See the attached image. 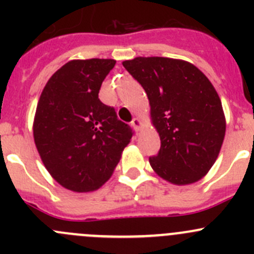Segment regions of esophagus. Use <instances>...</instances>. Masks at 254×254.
I'll return each instance as SVG.
<instances>
[{
    "label": "esophagus",
    "mask_w": 254,
    "mask_h": 254,
    "mask_svg": "<svg viewBox=\"0 0 254 254\" xmlns=\"http://www.w3.org/2000/svg\"><path fill=\"white\" fill-rule=\"evenodd\" d=\"M131 127H134V129L136 130V131H139V130L141 129V127H142L141 120H140L139 118H134V119H132V122H131Z\"/></svg>",
    "instance_id": "1"
}]
</instances>
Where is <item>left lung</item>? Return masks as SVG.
Wrapping results in <instances>:
<instances>
[{
	"mask_svg": "<svg viewBox=\"0 0 254 254\" xmlns=\"http://www.w3.org/2000/svg\"><path fill=\"white\" fill-rule=\"evenodd\" d=\"M123 66L145 89L161 148L148 158L161 178L177 186L209 172L224 142L226 120L209 78L188 61L135 58Z\"/></svg>",
	"mask_w": 254,
	"mask_h": 254,
	"instance_id": "left-lung-1",
	"label": "left lung"
}]
</instances>
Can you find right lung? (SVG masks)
Returning a JSON list of instances; mask_svg holds the SVG:
<instances>
[{
	"instance_id": "obj_1",
	"label": "right lung",
	"mask_w": 254,
	"mask_h": 254,
	"mask_svg": "<svg viewBox=\"0 0 254 254\" xmlns=\"http://www.w3.org/2000/svg\"><path fill=\"white\" fill-rule=\"evenodd\" d=\"M112 59L71 60L45 84L33 124L34 142L51 177L77 193L98 189L114 172L132 130L98 98Z\"/></svg>"
}]
</instances>
